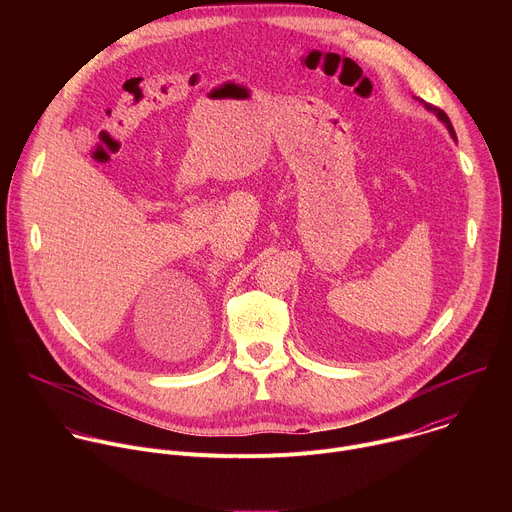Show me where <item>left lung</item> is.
<instances>
[{
  "label": "left lung",
  "mask_w": 512,
  "mask_h": 512,
  "mask_svg": "<svg viewBox=\"0 0 512 512\" xmlns=\"http://www.w3.org/2000/svg\"><path fill=\"white\" fill-rule=\"evenodd\" d=\"M427 109H431V111H433V113H435V115H437V117H440V119H442V121H444V123H446V127H448V129H450V133H452V137H454V139H456V131H454V127H452V121H450V117H448V115H446V113H444V111H442V109H437V107H427Z\"/></svg>",
  "instance_id": "8db88e82"
}]
</instances>
